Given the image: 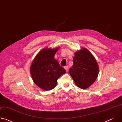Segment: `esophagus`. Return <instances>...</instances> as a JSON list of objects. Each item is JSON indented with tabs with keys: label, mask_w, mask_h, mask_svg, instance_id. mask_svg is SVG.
<instances>
[{
	"label": "esophagus",
	"mask_w": 122,
	"mask_h": 122,
	"mask_svg": "<svg viewBox=\"0 0 122 122\" xmlns=\"http://www.w3.org/2000/svg\"><path fill=\"white\" fill-rule=\"evenodd\" d=\"M64 68L66 69V71H68V67L67 66H65V67H64Z\"/></svg>",
	"instance_id": "obj_1"
}]
</instances>
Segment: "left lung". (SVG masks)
Here are the masks:
<instances>
[{
	"instance_id": "1",
	"label": "left lung",
	"mask_w": 122,
	"mask_h": 122,
	"mask_svg": "<svg viewBox=\"0 0 122 122\" xmlns=\"http://www.w3.org/2000/svg\"><path fill=\"white\" fill-rule=\"evenodd\" d=\"M73 65L69 72L79 87L86 89L97 79L99 68L96 60L85 48L75 53Z\"/></svg>"
}]
</instances>
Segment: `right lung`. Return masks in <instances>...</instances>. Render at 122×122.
I'll list each match as a JSON object with an SVG mask.
<instances>
[{
	"label": "right lung",
	"instance_id": "add662e5",
	"mask_svg": "<svg viewBox=\"0 0 122 122\" xmlns=\"http://www.w3.org/2000/svg\"><path fill=\"white\" fill-rule=\"evenodd\" d=\"M59 47L42 50L34 58L30 66L32 79L41 88L45 90L54 89L57 84V79L66 73L54 58Z\"/></svg>",
	"mask_w": 122,
	"mask_h": 122
}]
</instances>
